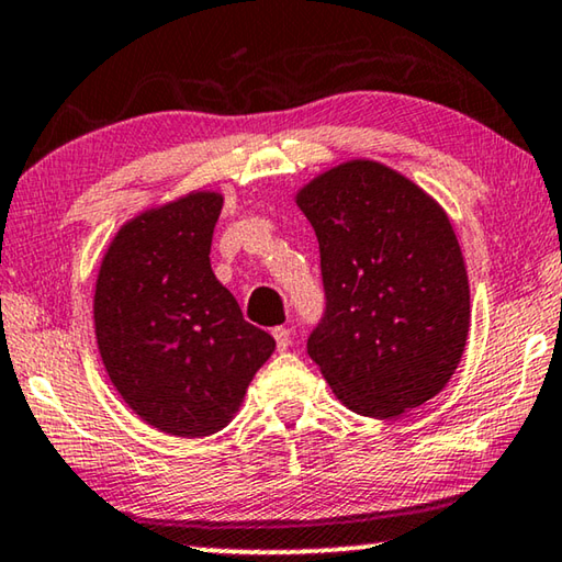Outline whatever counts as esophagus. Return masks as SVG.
<instances>
[{
	"instance_id": "esophagus-1",
	"label": "esophagus",
	"mask_w": 562,
	"mask_h": 562,
	"mask_svg": "<svg viewBox=\"0 0 562 562\" xmlns=\"http://www.w3.org/2000/svg\"><path fill=\"white\" fill-rule=\"evenodd\" d=\"M272 337H274V341H278V349L280 351H284L290 347V329L288 327H274L272 329Z\"/></svg>"
}]
</instances>
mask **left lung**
Listing matches in <instances>:
<instances>
[{
  "label": "left lung",
  "instance_id": "8db88e82",
  "mask_svg": "<svg viewBox=\"0 0 562 562\" xmlns=\"http://www.w3.org/2000/svg\"><path fill=\"white\" fill-rule=\"evenodd\" d=\"M294 203L319 240L327 310L307 339L351 412L396 418L449 384L471 327L459 237L443 207L379 160L304 183Z\"/></svg>",
  "mask_w": 562,
  "mask_h": 562
}]
</instances>
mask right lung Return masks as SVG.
I'll return each instance as SVG.
<instances>
[{
  "label": "right lung",
  "mask_w": 562,
  "mask_h": 562,
  "mask_svg": "<svg viewBox=\"0 0 562 562\" xmlns=\"http://www.w3.org/2000/svg\"><path fill=\"white\" fill-rule=\"evenodd\" d=\"M223 201L217 190H190L133 215L103 252L93 290L111 384L148 426L183 439L225 429L274 351L211 268Z\"/></svg>",
  "instance_id": "add662e5"
}]
</instances>
